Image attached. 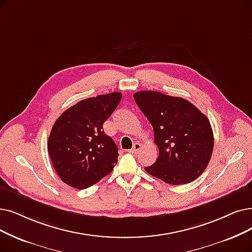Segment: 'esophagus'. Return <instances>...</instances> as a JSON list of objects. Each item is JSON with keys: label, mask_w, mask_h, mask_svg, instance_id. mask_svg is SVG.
Listing matches in <instances>:
<instances>
[{"label": "esophagus", "mask_w": 252, "mask_h": 252, "mask_svg": "<svg viewBox=\"0 0 252 252\" xmlns=\"http://www.w3.org/2000/svg\"><path fill=\"white\" fill-rule=\"evenodd\" d=\"M140 148H142V145H140L139 143H134L132 149L129 150V152L132 153V154H136V153L138 152V151L140 150Z\"/></svg>", "instance_id": "34e87169"}]
</instances>
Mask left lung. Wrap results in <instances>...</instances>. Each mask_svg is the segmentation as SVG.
Returning <instances> with one entry per match:
<instances>
[{"mask_svg": "<svg viewBox=\"0 0 252 252\" xmlns=\"http://www.w3.org/2000/svg\"><path fill=\"white\" fill-rule=\"evenodd\" d=\"M134 100L154 129L159 150L146 172L170 185L192 182L204 173L214 148L210 121L188 100L156 91H139Z\"/></svg>", "mask_w": 252, "mask_h": 252, "instance_id": "8db88e82", "label": "left lung"}]
</instances>
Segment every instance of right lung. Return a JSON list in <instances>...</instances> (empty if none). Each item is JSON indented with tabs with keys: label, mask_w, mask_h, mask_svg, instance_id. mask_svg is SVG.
Masks as SVG:
<instances>
[{
	"label": "right lung",
	"mask_w": 252,
	"mask_h": 252,
	"mask_svg": "<svg viewBox=\"0 0 252 252\" xmlns=\"http://www.w3.org/2000/svg\"><path fill=\"white\" fill-rule=\"evenodd\" d=\"M121 98L119 92L87 98L66 109L55 122L47 151L67 185L85 189L112 173L118 162V147L102 125Z\"/></svg>",
	"instance_id": "right-lung-1"
}]
</instances>
